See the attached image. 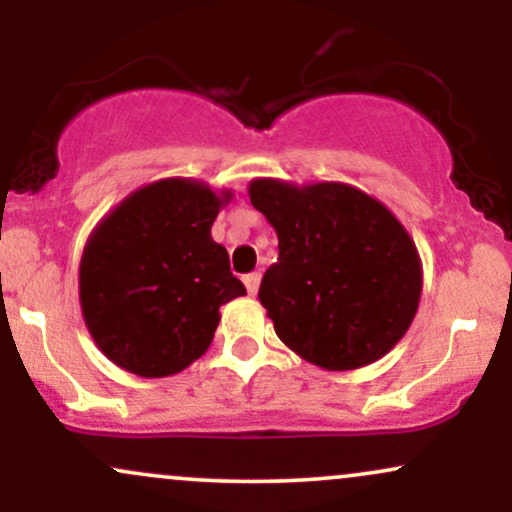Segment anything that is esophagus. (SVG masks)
<instances>
[{"label": "esophagus", "mask_w": 512, "mask_h": 512, "mask_svg": "<svg viewBox=\"0 0 512 512\" xmlns=\"http://www.w3.org/2000/svg\"><path fill=\"white\" fill-rule=\"evenodd\" d=\"M243 281H245V289H248L250 296H255V293L260 291V281H262V274H260V272H252V274L245 276Z\"/></svg>", "instance_id": "1"}]
</instances>
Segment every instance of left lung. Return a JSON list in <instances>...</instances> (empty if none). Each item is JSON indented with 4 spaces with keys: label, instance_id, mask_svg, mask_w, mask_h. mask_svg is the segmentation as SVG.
Here are the masks:
<instances>
[{
    "label": "left lung",
    "instance_id": "8db88e82",
    "mask_svg": "<svg viewBox=\"0 0 512 512\" xmlns=\"http://www.w3.org/2000/svg\"><path fill=\"white\" fill-rule=\"evenodd\" d=\"M248 195L279 238L257 293L276 337L322 370L363 368L395 349L424 289L402 221L346 182L255 178Z\"/></svg>",
    "mask_w": 512,
    "mask_h": 512
}]
</instances>
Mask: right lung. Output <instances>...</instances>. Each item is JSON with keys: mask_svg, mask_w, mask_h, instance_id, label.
<instances>
[{"mask_svg": "<svg viewBox=\"0 0 512 512\" xmlns=\"http://www.w3.org/2000/svg\"><path fill=\"white\" fill-rule=\"evenodd\" d=\"M233 190L163 178L110 209L79 264L81 315L117 368L142 378L185 370L209 349L223 303L245 296L211 223Z\"/></svg>", "mask_w": 512, "mask_h": 512, "instance_id": "add662e5", "label": "right lung"}]
</instances>
